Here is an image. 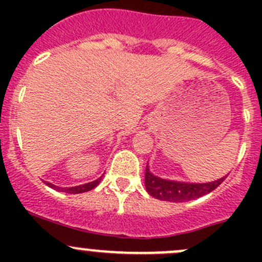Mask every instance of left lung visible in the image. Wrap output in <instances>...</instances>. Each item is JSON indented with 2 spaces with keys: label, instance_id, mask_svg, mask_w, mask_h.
Listing matches in <instances>:
<instances>
[{
  "label": "left lung",
  "instance_id": "1",
  "mask_svg": "<svg viewBox=\"0 0 262 262\" xmlns=\"http://www.w3.org/2000/svg\"><path fill=\"white\" fill-rule=\"evenodd\" d=\"M226 178L208 182V184H186V182L168 181L152 175L147 165L144 182H146V189L150 196H155L156 199L160 200H166V202L182 203L209 194L213 190H215Z\"/></svg>",
  "mask_w": 262,
  "mask_h": 262
}]
</instances>
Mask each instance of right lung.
<instances>
[{
    "mask_svg": "<svg viewBox=\"0 0 262 262\" xmlns=\"http://www.w3.org/2000/svg\"><path fill=\"white\" fill-rule=\"evenodd\" d=\"M100 180H101V179H97V180L89 182V184L80 185V186H73V187H58V186H55V185L50 184V182H46V184L48 185L49 187H52V189L59 190V191H62V192H68V194H80V192L90 191V190H92L94 187H96L97 185L100 184Z\"/></svg>",
    "mask_w": 262,
    "mask_h": 262,
    "instance_id": "right-lung-1",
    "label": "right lung"
}]
</instances>
